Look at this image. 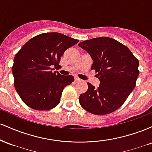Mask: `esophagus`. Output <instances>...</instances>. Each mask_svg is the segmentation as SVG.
I'll list each match as a JSON object with an SVG mask.
<instances>
[{
	"label": "esophagus",
	"mask_w": 152,
	"mask_h": 152,
	"mask_svg": "<svg viewBox=\"0 0 152 152\" xmlns=\"http://www.w3.org/2000/svg\"><path fill=\"white\" fill-rule=\"evenodd\" d=\"M81 80L79 78L77 77V76H75V82H78V81H81Z\"/></svg>",
	"instance_id": "obj_1"
}]
</instances>
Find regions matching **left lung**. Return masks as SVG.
Listing matches in <instances>:
<instances>
[{"label":"left lung","instance_id":"8db88e82","mask_svg":"<svg viewBox=\"0 0 152 152\" xmlns=\"http://www.w3.org/2000/svg\"><path fill=\"white\" fill-rule=\"evenodd\" d=\"M93 59L91 70L100 81L97 88L90 83L79 96L83 109L95 115L114 112L123 105L136 86L139 61L132 51L116 40L99 37L78 43Z\"/></svg>","mask_w":152,"mask_h":152}]
</instances>
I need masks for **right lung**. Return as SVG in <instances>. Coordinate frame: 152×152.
Instances as JSON below:
<instances>
[{"instance_id":"right-lung-1","label":"right lung","mask_w":152,"mask_h":152,"mask_svg":"<svg viewBox=\"0 0 152 152\" xmlns=\"http://www.w3.org/2000/svg\"><path fill=\"white\" fill-rule=\"evenodd\" d=\"M78 40L60 33H44L29 40L13 60L14 86L28 106L39 111L53 109L59 104L63 90L74 81L62 76L53 67L59 66L65 50Z\"/></svg>"}]
</instances>
